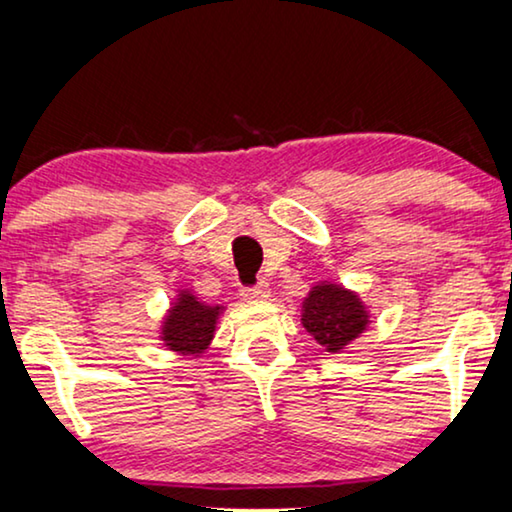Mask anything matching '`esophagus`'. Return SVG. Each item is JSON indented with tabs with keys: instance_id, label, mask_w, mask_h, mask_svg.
<instances>
[{
	"instance_id": "obj_1",
	"label": "esophagus",
	"mask_w": 512,
	"mask_h": 512,
	"mask_svg": "<svg viewBox=\"0 0 512 512\" xmlns=\"http://www.w3.org/2000/svg\"><path fill=\"white\" fill-rule=\"evenodd\" d=\"M242 296L249 298V300H268L270 298V284L268 282H258L256 286H251V289H244Z\"/></svg>"
}]
</instances>
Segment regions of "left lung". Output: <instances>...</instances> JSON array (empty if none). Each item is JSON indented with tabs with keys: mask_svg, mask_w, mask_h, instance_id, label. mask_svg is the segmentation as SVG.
I'll return each instance as SVG.
<instances>
[{
	"mask_svg": "<svg viewBox=\"0 0 512 512\" xmlns=\"http://www.w3.org/2000/svg\"><path fill=\"white\" fill-rule=\"evenodd\" d=\"M300 307L305 331L331 354L352 345L370 326V310L359 293L335 282L314 284Z\"/></svg>",
	"mask_w": 512,
	"mask_h": 512,
	"instance_id": "left-lung-1",
	"label": "left lung"
}]
</instances>
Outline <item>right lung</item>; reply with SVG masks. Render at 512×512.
<instances>
[{"label":"right lung","instance_id":"obj_1","mask_svg":"<svg viewBox=\"0 0 512 512\" xmlns=\"http://www.w3.org/2000/svg\"><path fill=\"white\" fill-rule=\"evenodd\" d=\"M223 312L226 305H209L191 289H179L160 321L158 338L174 354L202 356L212 345Z\"/></svg>","mask_w":512,"mask_h":512}]
</instances>
